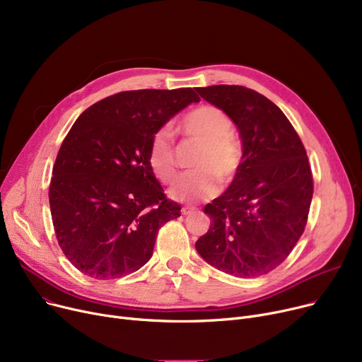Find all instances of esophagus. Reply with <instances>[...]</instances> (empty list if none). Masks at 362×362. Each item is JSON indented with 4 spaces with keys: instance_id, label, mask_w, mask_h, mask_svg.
<instances>
[{
    "instance_id": "obj_1",
    "label": "esophagus",
    "mask_w": 362,
    "mask_h": 362,
    "mask_svg": "<svg viewBox=\"0 0 362 362\" xmlns=\"http://www.w3.org/2000/svg\"><path fill=\"white\" fill-rule=\"evenodd\" d=\"M195 213V208H189V206H183L182 208V214L183 216H189V214H194Z\"/></svg>"
}]
</instances>
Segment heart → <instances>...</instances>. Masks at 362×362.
Returning <instances> with one entry per match:
<instances>
[{
	"label": "heart",
	"instance_id": "heart-1",
	"mask_svg": "<svg viewBox=\"0 0 362 362\" xmlns=\"http://www.w3.org/2000/svg\"><path fill=\"white\" fill-rule=\"evenodd\" d=\"M182 130L189 139L201 144L202 149L194 161L197 170L180 176L170 194L182 202L213 198L218 192L217 177L223 185L230 183L239 168L240 149L230 135L232 122L220 108L201 105L186 114ZM148 163L152 173L161 182L173 180L176 154L167 132H158L152 138Z\"/></svg>",
	"mask_w": 362,
	"mask_h": 362
}]
</instances>
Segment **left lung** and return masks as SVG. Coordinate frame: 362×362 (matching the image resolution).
Masks as SVG:
<instances>
[{"mask_svg": "<svg viewBox=\"0 0 362 362\" xmlns=\"http://www.w3.org/2000/svg\"><path fill=\"white\" fill-rule=\"evenodd\" d=\"M238 126L242 163L221 197L206 204L211 224L195 248L213 267L251 279L288 258L305 229L313 175L298 133L264 95L239 85L198 88Z\"/></svg>", "mask_w": 362, "mask_h": 362, "instance_id": "1", "label": "left lung"}]
</instances>
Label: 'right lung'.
I'll return each instance as SVG.
<instances>
[{
    "label": "right lung",
    "instance_id": "add662e5",
    "mask_svg": "<svg viewBox=\"0 0 362 362\" xmlns=\"http://www.w3.org/2000/svg\"><path fill=\"white\" fill-rule=\"evenodd\" d=\"M199 97L191 88L114 93L85 110L52 168L49 208L67 259L98 280L149 261L160 227L180 216L148 163L156 133Z\"/></svg>",
    "mask_w": 362,
    "mask_h": 362
}]
</instances>
